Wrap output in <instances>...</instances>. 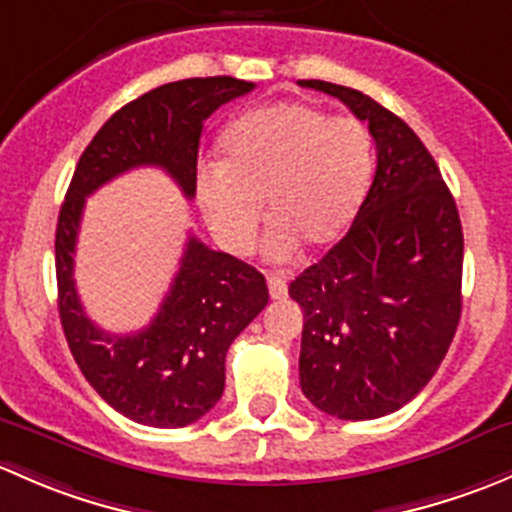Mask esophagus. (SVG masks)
I'll return each instance as SVG.
<instances>
[{
  "label": "esophagus",
  "mask_w": 512,
  "mask_h": 512,
  "mask_svg": "<svg viewBox=\"0 0 512 512\" xmlns=\"http://www.w3.org/2000/svg\"><path fill=\"white\" fill-rule=\"evenodd\" d=\"M268 293L273 300H283L288 295V283L281 273H268Z\"/></svg>",
  "instance_id": "obj_1"
}]
</instances>
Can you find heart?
<instances>
[{
	"label": "heart",
	"instance_id": "1",
	"mask_svg": "<svg viewBox=\"0 0 512 512\" xmlns=\"http://www.w3.org/2000/svg\"><path fill=\"white\" fill-rule=\"evenodd\" d=\"M219 167L199 177V207L224 249L246 254L266 202V254L328 249L355 219L372 175V140L355 118L300 100L261 105L226 128Z\"/></svg>",
	"mask_w": 512,
	"mask_h": 512
}]
</instances>
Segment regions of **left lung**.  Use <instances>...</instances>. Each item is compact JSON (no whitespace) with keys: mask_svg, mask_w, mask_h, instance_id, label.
I'll list each match as a JSON object with an SVG mask.
<instances>
[{"mask_svg":"<svg viewBox=\"0 0 512 512\" xmlns=\"http://www.w3.org/2000/svg\"><path fill=\"white\" fill-rule=\"evenodd\" d=\"M370 125L377 170L350 231L288 293L303 310L300 389L347 421L412 402L461 318L463 231L434 157L402 118L355 88L298 81Z\"/></svg>","mask_w":512,"mask_h":512,"instance_id":"8db88e82","label":"left lung"}]
</instances>
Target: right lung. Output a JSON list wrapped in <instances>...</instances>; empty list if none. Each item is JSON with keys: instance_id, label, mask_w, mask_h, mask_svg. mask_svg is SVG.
Segmentation results:
<instances>
[{"instance_id": "right-lung-1", "label": "right lung", "mask_w": 512, "mask_h": 512, "mask_svg": "<svg viewBox=\"0 0 512 512\" xmlns=\"http://www.w3.org/2000/svg\"><path fill=\"white\" fill-rule=\"evenodd\" d=\"M249 91L254 83L231 76L187 78L123 105L83 150L61 204L56 281L63 335L91 387L138 424L179 429L214 409L224 394L231 342L268 303L266 278L189 236L152 323L140 333H105L86 315L73 281L86 197L135 167H162L192 199L204 120Z\"/></svg>"}]
</instances>
